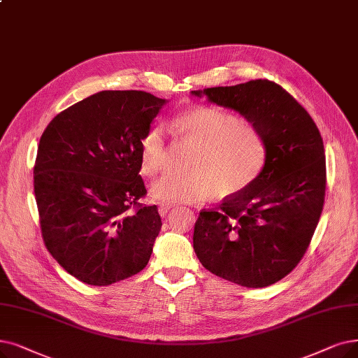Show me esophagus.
<instances>
[{
    "label": "esophagus",
    "instance_id": "34e87169",
    "mask_svg": "<svg viewBox=\"0 0 358 358\" xmlns=\"http://www.w3.org/2000/svg\"><path fill=\"white\" fill-rule=\"evenodd\" d=\"M173 209V205H169V203H162V205H159V208H158V212H159V215L161 216H166V213Z\"/></svg>",
    "mask_w": 358,
    "mask_h": 358
}]
</instances>
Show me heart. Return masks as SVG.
<instances>
[{
  "instance_id": "1",
  "label": "heart",
  "mask_w": 358,
  "mask_h": 358,
  "mask_svg": "<svg viewBox=\"0 0 358 358\" xmlns=\"http://www.w3.org/2000/svg\"><path fill=\"white\" fill-rule=\"evenodd\" d=\"M171 127L197 146L187 176L166 174L153 184L152 196L165 203H200L217 190L232 196L245 190L262 173L266 149L250 122L213 106H197L180 114ZM142 171L153 177L166 166L162 127L152 126L141 138Z\"/></svg>"
}]
</instances>
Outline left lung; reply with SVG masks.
Instances as JSON below:
<instances>
[{
  "mask_svg": "<svg viewBox=\"0 0 358 358\" xmlns=\"http://www.w3.org/2000/svg\"><path fill=\"white\" fill-rule=\"evenodd\" d=\"M234 110L259 130L265 165L248 187L201 210L193 247L209 272L247 288L288 275L304 256L317 227L326 189L319 129L287 90L269 80L192 90Z\"/></svg>",
  "mask_w": 358,
  "mask_h": 358,
  "instance_id": "obj_1",
  "label": "left lung"
}]
</instances>
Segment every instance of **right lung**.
Instances as JSON below:
<instances>
[{"mask_svg":"<svg viewBox=\"0 0 358 358\" xmlns=\"http://www.w3.org/2000/svg\"><path fill=\"white\" fill-rule=\"evenodd\" d=\"M143 90H102L45 129L34 169L42 237L79 281L105 287L141 272L162 222L146 194L141 138L166 103Z\"/></svg>","mask_w":358,"mask_h":358,"instance_id":"right-lung-1","label":"right lung"}]
</instances>
